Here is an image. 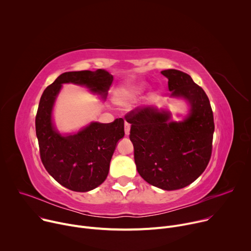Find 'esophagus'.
Wrapping results in <instances>:
<instances>
[{
	"mask_svg": "<svg viewBox=\"0 0 251 251\" xmlns=\"http://www.w3.org/2000/svg\"><path fill=\"white\" fill-rule=\"evenodd\" d=\"M124 131H125L126 135H129V133H130V124L128 122H125V124H124Z\"/></svg>",
	"mask_w": 251,
	"mask_h": 251,
	"instance_id": "1",
	"label": "esophagus"
}]
</instances>
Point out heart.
Returning <instances> with one entry per match:
<instances>
[{"label": "heart", "instance_id": "b5f03b06", "mask_svg": "<svg viewBox=\"0 0 251 251\" xmlns=\"http://www.w3.org/2000/svg\"><path fill=\"white\" fill-rule=\"evenodd\" d=\"M143 89H144V84L143 83H136L124 86L120 88L117 92V102L121 105H126L130 101L134 100L137 96H139L142 93Z\"/></svg>", "mask_w": 251, "mask_h": 251}]
</instances>
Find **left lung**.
I'll use <instances>...</instances> for the list:
<instances>
[{
  "label": "left lung",
  "mask_w": 251,
  "mask_h": 251,
  "mask_svg": "<svg viewBox=\"0 0 251 251\" xmlns=\"http://www.w3.org/2000/svg\"><path fill=\"white\" fill-rule=\"evenodd\" d=\"M161 73L172 95L190 102L189 116L183 122H171L168 112L143 107L128 112L125 119L131 124L129 137L140 176L152 186L175 191L195 182L205 170L214 122L207 95L189 75L176 69Z\"/></svg>",
  "instance_id": "8db88e82"
}]
</instances>
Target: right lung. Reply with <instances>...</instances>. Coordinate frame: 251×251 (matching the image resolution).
<instances>
[{
  "label": "right lung",
  "mask_w": 251,
  "mask_h": 251,
  "mask_svg": "<svg viewBox=\"0 0 251 251\" xmlns=\"http://www.w3.org/2000/svg\"><path fill=\"white\" fill-rule=\"evenodd\" d=\"M113 76L104 69L69 71L49 85L40 100L35 132L41 160L48 173L61 186L75 192H88L101 185L108 175L117 142L124 136V120L92 122L77 134L61 136L51 122V110L62 83L87 86L106 96Z\"/></svg>",
  "instance_id": "add662e5"
}]
</instances>
